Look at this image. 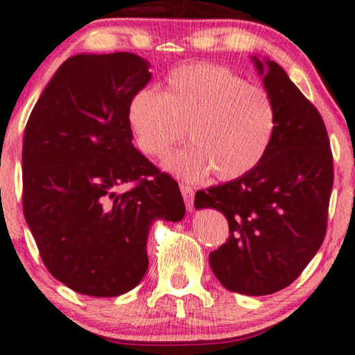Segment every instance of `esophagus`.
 Wrapping results in <instances>:
<instances>
[{"label":"esophagus","mask_w":355,"mask_h":355,"mask_svg":"<svg viewBox=\"0 0 355 355\" xmlns=\"http://www.w3.org/2000/svg\"><path fill=\"white\" fill-rule=\"evenodd\" d=\"M181 193L184 197V202H186V207L189 211H192L193 208V190L192 187L186 186V184H181Z\"/></svg>","instance_id":"obj_1"}]
</instances>
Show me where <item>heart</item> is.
<instances>
[{
	"mask_svg": "<svg viewBox=\"0 0 355 355\" xmlns=\"http://www.w3.org/2000/svg\"><path fill=\"white\" fill-rule=\"evenodd\" d=\"M128 125L136 147L150 158L165 157L187 128L192 144L166 158L168 171L186 181L213 171L220 181H234L264 160L279 115L264 88L225 67L193 64L173 70L163 94L137 91L128 107Z\"/></svg>",
	"mask_w": 355,
	"mask_h": 355,
	"instance_id": "1",
	"label": "heart"
}]
</instances>
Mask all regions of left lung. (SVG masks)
Segmentation results:
<instances>
[{"instance_id": "1", "label": "left lung", "mask_w": 355, "mask_h": 355, "mask_svg": "<svg viewBox=\"0 0 355 355\" xmlns=\"http://www.w3.org/2000/svg\"><path fill=\"white\" fill-rule=\"evenodd\" d=\"M251 60L277 107L274 142L253 171L198 190L193 205L229 223V240L209 254L216 279L229 291L264 296L295 282L320 248L333 157L320 114L286 71L270 59Z\"/></svg>"}]
</instances>
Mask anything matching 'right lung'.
<instances>
[{
  "mask_svg": "<svg viewBox=\"0 0 355 355\" xmlns=\"http://www.w3.org/2000/svg\"><path fill=\"white\" fill-rule=\"evenodd\" d=\"M150 78L132 53L71 55L25 126V220L48 270L81 295L135 288L152 225L186 214L178 182L132 146L128 107ZM130 182L137 186L120 193Z\"/></svg>",
  "mask_w": 355,
  "mask_h": 355,
  "instance_id": "obj_1",
  "label": "right lung"
}]
</instances>
